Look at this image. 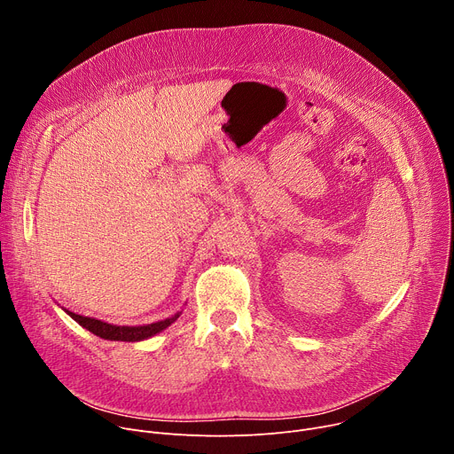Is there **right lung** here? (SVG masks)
Returning a JSON list of instances; mask_svg holds the SVG:
<instances>
[{
	"instance_id": "add662e5",
	"label": "right lung",
	"mask_w": 454,
	"mask_h": 454,
	"mask_svg": "<svg viewBox=\"0 0 454 454\" xmlns=\"http://www.w3.org/2000/svg\"><path fill=\"white\" fill-rule=\"evenodd\" d=\"M67 312L79 323V325H82L84 329H88L95 336L104 338V340H111V341H142V340H147V338L161 333L163 329H167L170 323H174L179 317V314H176L172 317L151 323V325L116 327V325H111V323H106V321H100V319H95V317L81 316V314H75V312H70V310H67Z\"/></svg>"
}]
</instances>
